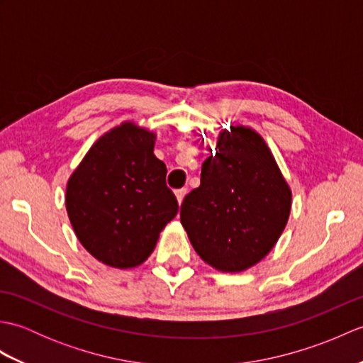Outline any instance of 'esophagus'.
<instances>
[{
	"label": "esophagus",
	"mask_w": 363,
	"mask_h": 363,
	"mask_svg": "<svg viewBox=\"0 0 363 363\" xmlns=\"http://www.w3.org/2000/svg\"><path fill=\"white\" fill-rule=\"evenodd\" d=\"M186 194H187V190H186V189H179V190H176V191H174L177 203L182 204V201H184V196H186Z\"/></svg>",
	"instance_id": "34e87169"
}]
</instances>
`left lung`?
Listing matches in <instances>:
<instances>
[{
    "label": "left lung",
    "instance_id": "1",
    "mask_svg": "<svg viewBox=\"0 0 363 363\" xmlns=\"http://www.w3.org/2000/svg\"><path fill=\"white\" fill-rule=\"evenodd\" d=\"M290 209V186L264 137L230 125L203 162L199 187L184 198L181 225L207 265L242 273L274 248Z\"/></svg>",
    "mask_w": 363,
    "mask_h": 363
}]
</instances>
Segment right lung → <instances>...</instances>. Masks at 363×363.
Returning a JSON list of instances; mask_svg holds the SVG:
<instances>
[{
    "label": "right lung",
    "mask_w": 363,
    "mask_h": 363,
    "mask_svg": "<svg viewBox=\"0 0 363 363\" xmlns=\"http://www.w3.org/2000/svg\"><path fill=\"white\" fill-rule=\"evenodd\" d=\"M157 134L126 120L90 146L68 177L65 207L81 245L107 267L142 265L177 201L167 167L154 156Z\"/></svg>",
    "instance_id": "obj_1"
}]
</instances>
